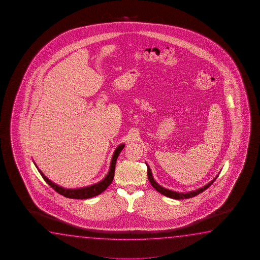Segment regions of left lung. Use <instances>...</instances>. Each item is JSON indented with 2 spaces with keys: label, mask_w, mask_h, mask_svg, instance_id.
Here are the masks:
<instances>
[{
  "label": "left lung",
  "mask_w": 260,
  "mask_h": 260,
  "mask_svg": "<svg viewBox=\"0 0 260 260\" xmlns=\"http://www.w3.org/2000/svg\"><path fill=\"white\" fill-rule=\"evenodd\" d=\"M145 165H146V167H147V176H148V179H149L150 183H151V185H153V187H154V189L156 190L159 193L164 194V196L168 197V198H173V199H177V200H179V199H187V198H194L196 196H198V194H200V193H202L203 191H205L207 188H208V187L214 183V181L216 180V178H217V176L219 175V173H218V175H217L213 180L210 181L208 184L204 185V186L200 187V188L193 190V191H189V192H186V193H182V192H176V191H173V190L165 188L162 185H159L158 183L155 182V180H154L149 166L146 163H145Z\"/></svg>",
  "instance_id": "8db88e82"
}]
</instances>
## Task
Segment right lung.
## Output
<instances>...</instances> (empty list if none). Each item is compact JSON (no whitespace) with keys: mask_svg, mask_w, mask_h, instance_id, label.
I'll return each instance as SVG.
<instances>
[{"mask_svg":"<svg viewBox=\"0 0 260 260\" xmlns=\"http://www.w3.org/2000/svg\"><path fill=\"white\" fill-rule=\"evenodd\" d=\"M123 147H124V144H121V145H119L116 147V149L115 150L114 154H113L112 160H111L109 171H108V174L106 175V177L104 179H102L100 182L95 183L93 185L84 186V187H80V188H64V187H62L61 185L53 183V181H51L49 178H47V176H44V173L40 170L35 162H34V164H35L36 168L38 169L41 176H43V178L45 180V182L49 185H51L53 189L58 192L59 194H62L63 197L68 198L86 199V198H93L95 196L101 194L102 192H104L110 185L112 181L114 179V176H115L116 160L118 158L119 154L121 153V151L123 150Z\"/></svg>","mask_w":260,"mask_h":260,"instance_id":"add662e5","label":"right lung"}]
</instances>
